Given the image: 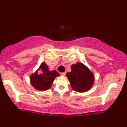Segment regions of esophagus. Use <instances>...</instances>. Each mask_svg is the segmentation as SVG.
<instances>
[{
  "mask_svg": "<svg viewBox=\"0 0 127 127\" xmlns=\"http://www.w3.org/2000/svg\"><path fill=\"white\" fill-rule=\"evenodd\" d=\"M66 72H62V73H61V74H60V75H61V76H65V75H66Z\"/></svg>",
  "mask_w": 127,
  "mask_h": 127,
  "instance_id": "1",
  "label": "esophagus"
}]
</instances>
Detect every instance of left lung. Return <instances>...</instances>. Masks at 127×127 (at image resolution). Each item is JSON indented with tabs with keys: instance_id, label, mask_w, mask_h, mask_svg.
Masks as SVG:
<instances>
[{
	"instance_id": "left-lung-1",
	"label": "left lung",
	"mask_w": 127,
	"mask_h": 127,
	"mask_svg": "<svg viewBox=\"0 0 127 127\" xmlns=\"http://www.w3.org/2000/svg\"><path fill=\"white\" fill-rule=\"evenodd\" d=\"M70 86L76 92L85 93L89 91L94 83V74L81 63L72 64L71 72L66 74Z\"/></svg>"
}]
</instances>
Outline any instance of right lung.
<instances>
[{
  "label": "right lung",
  "instance_id": "right-lung-1",
  "mask_svg": "<svg viewBox=\"0 0 127 127\" xmlns=\"http://www.w3.org/2000/svg\"><path fill=\"white\" fill-rule=\"evenodd\" d=\"M60 76L59 73L53 70L50 71L45 63H42L38 70L30 76V83L36 89L44 91L51 87L55 78Z\"/></svg>",
  "mask_w": 127,
  "mask_h": 127
}]
</instances>
